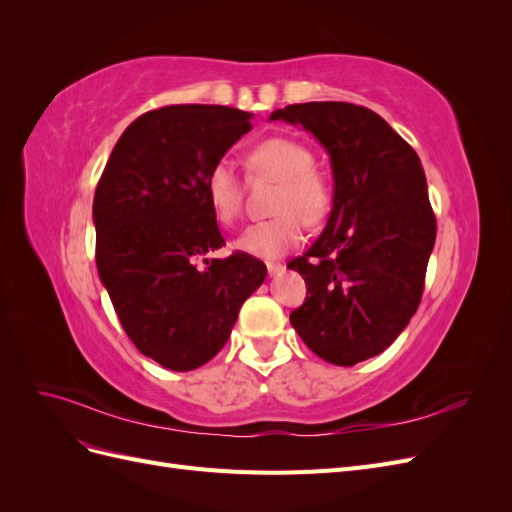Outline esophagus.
Returning a JSON list of instances; mask_svg holds the SVG:
<instances>
[{
    "label": "esophagus",
    "instance_id": "esophagus-1",
    "mask_svg": "<svg viewBox=\"0 0 512 512\" xmlns=\"http://www.w3.org/2000/svg\"><path fill=\"white\" fill-rule=\"evenodd\" d=\"M267 271H269L271 277L280 275L284 271V265H282V262H267Z\"/></svg>",
    "mask_w": 512,
    "mask_h": 512
}]
</instances>
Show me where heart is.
Here are the masks:
<instances>
[{"instance_id": "1", "label": "heart", "mask_w": 512, "mask_h": 512, "mask_svg": "<svg viewBox=\"0 0 512 512\" xmlns=\"http://www.w3.org/2000/svg\"><path fill=\"white\" fill-rule=\"evenodd\" d=\"M250 170L258 177L277 181L271 203L275 218L245 228L235 247L256 258H280L301 243L303 222L314 226L327 218L331 209L329 183L314 170L312 151L280 136L252 149ZM205 192L215 220L224 226L239 220L243 185L235 166L226 160L215 162L207 173Z\"/></svg>"}]
</instances>
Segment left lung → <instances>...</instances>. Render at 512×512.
Here are the masks:
<instances>
[{"instance_id": "1", "label": "left lung", "mask_w": 512, "mask_h": 512, "mask_svg": "<svg viewBox=\"0 0 512 512\" xmlns=\"http://www.w3.org/2000/svg\"><path fill=\"white\" fill-rule=\"evenodd\" d=\"M312 132L333 168L322 235L288 262L307 284L290 324L320 359L350 367L389 348L423 297L436 243L425 170L380 115L350 102L277 108L271 121Z\"/></svg>"}]
</instances>
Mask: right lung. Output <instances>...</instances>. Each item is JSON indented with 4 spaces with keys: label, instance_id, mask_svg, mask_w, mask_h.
I'll list each match as a JSON object with an SVG mask.
<instances>
[{
    "label": "right lung",
    "instance_id": "add662e5",
    "mask_svg": "<svg viewBox=\"0 0 512 512\" xmlns=\"http://www.w3.org/2000/svg\"><path fill=\"white\" fill-rule=\"evenodd\" d=\"M250 119L213 104L149 111L121 134L98 181L100 280L132 344L166 369L192 371L211 361L243 301L267 277L265 262L245 252L207 260L224 239L205 179L252 130ZM203 257L205 270L197 265Z\"/></svg>",
    "mask_w": 512,
    "mask_h": 512
}]
</instances>
